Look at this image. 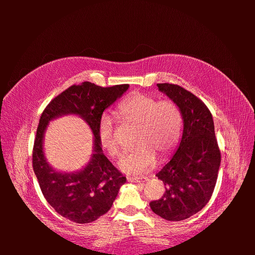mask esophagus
I'll return each mask as SVG.
<instances>
[{
	"label": "esophagus",
	"mask_w": 255,
	"mask_h": 255,
	"mask_svg": "<svg viewBox=\"0 0 255 255\" xmlns=\"http://www.w3.org/2000/svg\"><path fill=\"white\" fill-rule=\"evenodd\" d=\"M128 182H133V183H140V182H145V181H148V177L128 176Z\"/></svg>",
	"instance_id": "34e87169"
}]
</instances>
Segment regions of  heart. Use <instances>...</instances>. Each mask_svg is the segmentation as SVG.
<instances>
[{
  "mask_svg": "<svg viewBox=\"0 0 255 255\" xmlns=\"http://www.w3.org/2000/svg\"><path fill=\"white\" fill-rule=\"evenodd\" d=\"M119 114L126 120L139 126L135 149L126 152L118 167L126 173H143L154 166L156 155L165 159L179 141L182 116L171 100L157 101L151 96L137 94L119 105ZM99 140L102 148L116 157L120 153L118 128L110 115L102 116L99 123Z\"/></svg>",
  "mask_w": 255,
  "mask_h": 255,
  "instance_id": "heart-1",
  "label": "heart"
}]
</instances>
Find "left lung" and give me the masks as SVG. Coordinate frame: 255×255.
I'll use <instances>...</instances> for the list:
<instances>
[{
	"label": "left lung",
	"mask_w": 255,
	"mask_h": 255,
	"mask_svg": "<svg viewBox=\"0 0 255 255\" xmlns=\"http://www.w3.org/2000/svg\"><path fill=\"white\" fill-rule=\"evenodd\" d=\"M180 109L183 135L174 155L156 176L163 181L164 196L150 202L151 210L169 221H181L197 214L213 195L221 155L212 114L190 91L174 84H157Z\"/></svg>",
	"instance_id": "8db88e82"
}]
</instances>
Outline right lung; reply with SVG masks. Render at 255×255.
<instances>
[{
	"label": "right lung",
	"instance_id": "right-lung-1",
	"mask_svg": "<svg viewBox=\"0 0 255 255\" xmlns=\"http://www.w3.org/2000/svg\"><path fill=\"white\" fill-rule=\"evenodd\" d=\"M128 85L101 87L84 82L72 85L45 107L37 128L33 148V169L48 203L63 217L89 223L111 210L127 177L103 154L99 140V123L103 112L128 90ZM78 114L88 122L95 137L94 154L81 172H56L43 153V137L48 122L64 114Z\"/></svg>",
	"mask_w": 255,
	"mask_h": 255
}]
</instances>
